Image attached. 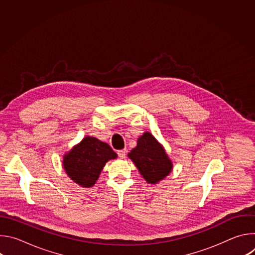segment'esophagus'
I'll return each instance as SVG.
<instances>
[{
	"mask_svg": "<svg viewBox=\"0 0 255 255\" xmlns=\"http://www.w3.org/2000/svg\"><path fill=\"white\" fill-rule=\"evenodd\" d=\"M126 152H127V150H126V149H122V150H118L117 154H118V156H119L120 158H125V156H126Z\"/></svg>",
	"mask_w": 255,
	"mask_h": 255,
	"instance_id": "obj_1",
	"label": "esophagus"
}]
</instances>
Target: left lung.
<instances>
[{
	"instance_id": "obj_1",
	"label": "left lung",
	"mask_w": 255,
	"mask_h": 255,
	"mask_svg": "<svg viewBox=\"0 0 255 255\" xmlns=\"http://www.w3.org/2000/svg\"><path fill=\"white\" fill-rule=\"evenodd\" d=\"M128 156L148 184L158 183L172 168V163L163 147L148 132L139 137L137 146L131 150Z\"/></svg>"
}]
</instances>
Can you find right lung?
<instances>
[{"label":"right lung","instance_id":"1","mask_svg":"<svg viewBox=\"0 0 255 255\" xmlns=\"http://www.w3.org/2000/svg\"><path fill=\"white\" fill-rule=\"evenodd\" d=\"M116 157L109 144L88 136L64 156L63 167L75 183L90 188L96 184L106 162Z\"/></svg>","mask_w":255,"mask_h":255}]
</instances>
